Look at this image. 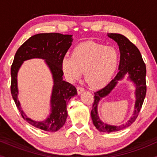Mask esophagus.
Listing matches in <instances>:
<instances>
[{
	"mask_svg": "<svg viewBox=\"0 0 157 157\" xmlns=\"http://www.w3.org/2000/svg\"><path fill=\"white\" fill-rule=\"evenodd\" d=\"M77 93H78V94H81L84 91V89L82 87H81V86H78L77 87Z\"/></svg>",
	"mask_w": 157,
	"mask_h": 157,
	"instance_id": "obj_1",
	"label": "esophagus"
}]
</instances>
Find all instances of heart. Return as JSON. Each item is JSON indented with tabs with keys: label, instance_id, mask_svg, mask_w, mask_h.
<instances>
[{
	"label": "heart",
	"instance_id": "heart-1",
	"mask_svg": "<svg viewBox=\"0 0 157 157\" xmlns=\"http://www.w3.org/2000/svg\"><path fill=\"white\" fill-rule=\"evenodd\" d=\"M119 54L113 47L86 41L73 49L71 57L62 60L63 71L69 80L80 78L85 71V80L91 87L100 89L112 78L119 63Z\"/></svg>",
	"mask_w": 157,
	"mask_h": 157
}]
</instances>
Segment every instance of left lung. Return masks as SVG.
Instances as JSON below:
<instances>
[{"label": "left lung", "mask_w": 157, "mask_h": 157, "mask_svg": "<svg viewBox=\"0 0 157 157\" xmlns=\"http://www.w3.org/2000/svg\"><path fill=\"white\" fill-rule=\"evenodd\" d=\"M109 37L114 40L120 47V61L119 65V72L117 74L116 77L109 82L103 89L99 90L94 92V103L92 109L91 111V116L92 119L93 124L97 130L101 132H113L124 129L128 127L137 118L139 113L141 109L145 94H146V67L144 63L141 54L139 51L138 48L134 44L131 42L127 37L120 34L111 33L109 35ZM128 73L129 77L136 84V104L135 110L133 117L131 120L125 124L120 126H112L107 125L102 123L99 120L97 114V105L102 97L106 96L109 93L116 85L118 80L121 79L126 74Z\"/></svg>", "instance_id": "obj_1"}]
</instances>
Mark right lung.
<instances>
[{
    "instance_id": "add662e5",
    "label": "right lung",
    "mask_w": 157,
    "mask_h": 157,
    "mask_svg": "<svg viewBox=\"0 0 157 157\" xmlns=\"http://www.w3.org/2000/svg\"><path fill=\"white\" fill-rule=\"evenodd\" d=\"M71 35L60 33H42L32 36L20 46L16 52L11 67V94L21 116L30 125L46 131L55 132L64 125L67 118L66 104L73 96L77 94L72 84L63 80V71L62 60L71 45ZM32 58L46 60L53 75L55 84L52 91V113L46 121L35 122L30 120L21 110L17 95V75L24 60Z\"/></svg>"
}]
</instances>
